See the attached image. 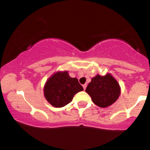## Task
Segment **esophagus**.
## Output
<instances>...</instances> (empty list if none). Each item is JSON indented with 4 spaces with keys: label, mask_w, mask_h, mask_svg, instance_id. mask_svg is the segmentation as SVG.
I'll list each match as a JSON object with an SVG mask.
<instances>
[{
    "label": "esophagus",
    "mask_w": 150,
    "mask_h": 150,
    "mask_svg": "<svg viewBox=\"0 0 150 150\" xmlns=\"http://www.w3.org/2000/svg\"><path fill=\"white\" fill-rule=\"evenodd\" d=\"M83 88H84V90H85V88H86V87H87V84H84L83 85Z\"/></svg>",
    "instance_id": "34e87169"
}]
</instances>
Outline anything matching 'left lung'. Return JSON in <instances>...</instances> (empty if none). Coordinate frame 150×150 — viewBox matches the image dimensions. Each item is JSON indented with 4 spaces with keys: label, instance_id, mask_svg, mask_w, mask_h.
<instances>
[{
    "label": "left lung",
    "instance_id": "1",
    "mask_svg": "<svg viewBox=\"0 0 150 150\" xmlns=\"http://www.w3.org/2000/svg\"><path fill=\"white\" fill-rule=\"evenodd\" d=\"M85 91L91 96L96 105L105 108L112 105L118 99L120 88L111 75H97L91 79Z\"/></svg>",
    "mask_w": 150,
    "mask_h": 150
}]
</instances>
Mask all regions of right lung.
<instances>
[{
  "label": "right lung",
  "mask_w": 150,
  "mask_h": 150,
  "mask_svg": "<svg viewBox=\"0 0 150 150\" xmlns=\"http://www.w3.org/2000/svg\"><path fill=\"white\" fill-rule=\"evenodd\" d=\"M83 90L77 78L69 77L67 71L57 72L45 83L44 95L52 106L60 108L71 102L75 94Z\"/></svg>",
  "instance_id": "obj_1"
}]
</instances>
